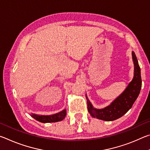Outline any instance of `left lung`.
I'll list each match as a JSON object with an SVG mask.
<instances>
[{"label":"left lung","mask_w":150,"mask_h":150,"mask_svg":"<svg viewBox=\"0 0 150 150\" xmlns=\"http://www.w3.org/2000/svg\"><path fill=\"white\" fill-rule=\"evenodd\" d=\"M132 59L134 63L133 79L129 83L125 91L110 105L103 109L94 108L87 97L88 112L93 117L105 121H112L122 117L132 108L134 103L138 98L142 88L140 67L136 55L133 52Z\"/></svg>","instance_id":"8db88e82"}]
</instances>
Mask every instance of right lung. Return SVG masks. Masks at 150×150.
Masks as SVG:
<instances>
[{"label":"right lung","instance_id":"add662e5","mask_svg":"<svg viewBox=\"0 0 150 150\" xmlns=\"http://www.w3.org/2000/svg\"><path fill=\"white\" fill-rule=\"evenodd\" d=\"M31 116L36 120L42 123L56 122H59L64 119L66 116V110L65 109L59 113L50 116H40L34 115V114H32Z\"/></svg>","mask_w":150,"mask_h":150}]
</instances>
